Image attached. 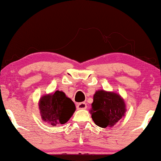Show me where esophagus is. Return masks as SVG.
Segmentation results:
<instances>
[{"mask_svg":"<svg viewBox=\"0 0 161 161\" xmlns=\"http://www.w3.org/2000/svg\"><path fill=\"white\" fill-rule=\"evenodd\" d=\"M76 108L77 109L80 110V109H86L87 108L86 104L85 103H79L76 105Z\"/></svg>","mask_w":161,"mask_h":161,"instance_id":"1","label":"esophagus"}]
</instances>
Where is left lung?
<instances>
[{"label":"left lung","mask_w":161,"mask_h":161,"mask_svg":"<svg viewBox=\"0 0 161 161\" xmlns=\"http://www.w3.org/2000/svg\"><path fill=\"white\" fill-rule=\"evenodd\" d=\"M92 118L97 126L112 127L125 116V101L119 94L104 90L97 91L92 104Z\"/></svg>","instance_id":"1"}]
</instances>
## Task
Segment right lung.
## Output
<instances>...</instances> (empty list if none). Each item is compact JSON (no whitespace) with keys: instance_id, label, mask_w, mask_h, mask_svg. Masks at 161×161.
I'll return each instance as SVG.
<instances>
[{"instance_id":"obj_1","label":"right lung","mask_w":161,"mask_h":161,"mask_svg":"<svg viewBox=\"0 0 161 161\" xmlns=\"http://www.w3.org/2000/svg\"><path fill=\"white\" fill-rule=\"evenodd\" d=\"M39 108L42 120L53 126L65 124L75 111V103L60 91L42 97Z\"/></svg>"}]
</instances>
